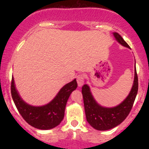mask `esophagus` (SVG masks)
Masks as SVG:
<instances>
[{
	"label": "esophagus",
	"instance_id": "obj_1",
	"mask_svg": "<svg viewBox=\"0 0 149 149\" xmlns=\"http://www.w3.org/2000/svg\"><path fill=\"white\" fill-rule=\"evenodd\" d=\"M77 83H78V85L79 87H81L82 85H83L85 81V77L83 74H79L78 76H77Z\"/></svg>",
	"mask_w": 149,
	"mask_h": 149
}]
</instances>
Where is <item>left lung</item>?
I'll use <instances>...</instances> for the list:
<instances>
[{
    "label": "left lung",
    "mask_w": 149,
    "mask_h": 149,
    "mask_svg": "<svg viewBox=\"0 0 149 149\" xmlns=\"http://www.w3.org/2000/svg\"><path fill=\"white\" fill-rule=\"evenodd\" d=\"M116 40L120 45L130 49L128 44L116 32L113 33ZM138 92V77L136 67L134 69V78L132 88L128 96L123 102L114 107H104L101 106L94 98L90 87L85 84L82 88L85 116L88 123L100 131L108 130L120 125L127 118L130 112Z\"/></svg>",
    "instance_id": "obj_1"
}]
</instances>
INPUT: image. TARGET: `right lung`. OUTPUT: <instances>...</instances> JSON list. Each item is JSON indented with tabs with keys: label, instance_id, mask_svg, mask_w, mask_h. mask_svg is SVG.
<instances>
[{
	"label": "right lung",
	"instance_id": "right-lung-1",
	"mask_svg": "<svg viewBox=\"0 0 149 149\" xmlns=\"http://www.w3.org/2000/svg\"><path fill=\"white\" fill-rule=\"evenodd\" d=\"M78 87L76 79L61 88L57 95L48 104L34 107L26 103L22 99L12 78L11 94L19 113L26 122L32 127L40 130H50L60 124L64 117L65 108L70 95Z\"/></svg>",
	"mask_w": 149,
	"mask_h": 149
}]
</instances>
